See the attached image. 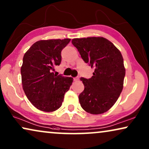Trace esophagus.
<instances>
[{
	"mask_svg": "<svg viewBox=\"0 0 149 149\" xmlns=\"http://www.w3.org/2000/svg\"><path fill=\"white\" fill-rule=\"evenodd\" d=\"M79 80V77H75V78H74V81H78Z\"/></svg>",
	"mask_w": 149,
	"mask_h": 149,
	"instance_id": "esophagus-1",
	"label": "esophagus"
}]
</instances>
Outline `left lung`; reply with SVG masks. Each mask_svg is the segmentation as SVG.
Returning a JSON list of instances; mask_svg holds the SVG:
<instances>
[{"mask_svg": "<svg viewBox=\"0 0 149 149\" xmlns=\"http://www.w3.org/2000/svg\"><path fill=\"white\" fill-rule=\"evenodd\" d=\"M72 43L84 62L95 69L90 79L81 78L85 86L79 95L81 107L93 115L105 113L123 90L125 75L123 56L113 42L101 36L73 38Z\"/></svg>", "mask_w": 149, "mask_h": 149, "instance_id": "left-lung-1", "label": "left lung"}]
</instances>
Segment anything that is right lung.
I'll return each mask as SVG.
<instances>
[{
    "label": "right lung",
    "mask_w": 149,
    "mask_h": 149,
    "mask_svg": "<svg viewBox=\"0 0 149 149\" xmlns=\"http://www.w3.org/2000/svg\"><path fill=\"white\" fill-rule=\"evenodd\" d=\"M70 38L40 40L24 54L21 67L24 93L32 104L40 111L54 112L64 100L73 79L54 74V66L62 60L61 52Z\"/></svg>",
    "instance_id": "right-lung-1"
}]
</instances>
